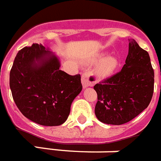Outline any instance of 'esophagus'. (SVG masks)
Listing matches in <instances>:
<instances>
[{
	"label": "esophagus",
	"instance_id": "1",
	"mask_svg": "<svg viewBox=\"0 0 161 161\" xmlns=\"http://www.w3.org/2000/svg\"><path fill=\"white\" fill-rule=\"evenodd\" d=\"M81 82L84 88H86L89 86H92L94 83H96V78L91 74L90 71H86L82 74Z\"/></svg>",
	"mask_w": 161,
	"mask_h": 161
}]
</instances>
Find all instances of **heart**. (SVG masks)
Listing matches in <instances>:
<instances>
[{
    "label": "heart",
    "instance_id": "obj_1",
    "mask_svg": "<svg viewBox=\"0 0 161 161\" xmlns=\"http://www.w3.org/2000/svg\"><path fill=\"white\" fill-rule=\"evenodd\" d=\"M117 65H118V63L115 57H113V56L106 57L98 65L97 70H96V74L100 77L109 76L116 69Z\"/></svg>",
    "mask_w": 161,
    "mask_h": 161
}]
</instances>
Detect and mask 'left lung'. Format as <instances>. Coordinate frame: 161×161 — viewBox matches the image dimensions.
<instances>
[{"instance_id":"left-lung-1","label":"left lung","mask_w":161,"mask_h":161,"mask_svg":"<svg viewBox=\"0 0 161 161\" xmlns=\"http://www.w3.org/2000/svg\"><path fill=\"white\" fill-rule=\"evenodd\" d=\"M154 70L150 58L135 40L120 71L96 84L95 114L100 121L122 125L130 121L148 107L154 92Z\"/></svg>"}]
</instances>
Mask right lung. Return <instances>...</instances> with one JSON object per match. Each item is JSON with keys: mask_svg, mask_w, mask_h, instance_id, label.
Returning a JSON list of instances; mask_svg holds the SVG:
<instances>
[{"mask_svg": "<svg viewBox=\"0 0 161 161\" xmlns=\"http://www.w3.org/2000/svg\"><path fill=\"white\" fill-rule=\"evenodd\" d=\"M12 97L31 121L46 126L63 124L82 90L80 75L60 70V61L42 44L18 51L10 72Z\"/></svg>", "mask_w": 161, "mask_h": 161, "instance_id": "obj_1", "label": "right lung"}]
</instances>
